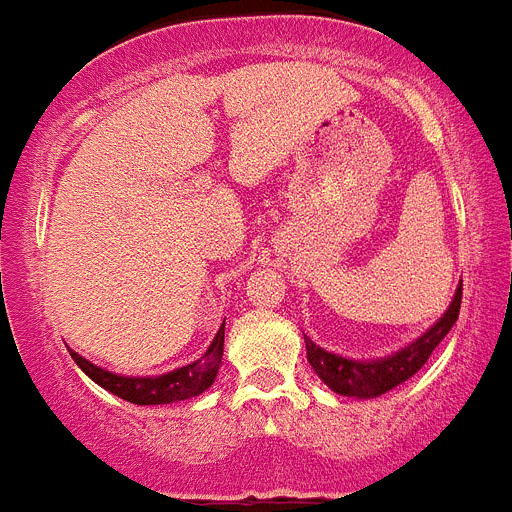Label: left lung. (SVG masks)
I'll return each mask as SVG.
<instances>
[{"instance_id": "8db88e82", "label": "left lung", "mask_w": 512, "mask_h": 512, "mask_svg": "<svg viewBox=\"0 0 512 512\" xmlns=\"http://www.w3.org/2000/svg\"><path fill=\"white\" fill-rule=\"evenodd\" d=\"M459 307H461V284L456 289L454 300H451L449 310L443 312V318L433 325L431 330H425L418 341H413L410 346L400 348L397 354L384 356L377 361H356L346 359V356L330 354L325 348L315 346L310 338L305 336L307 346V361L315 369L320 379L328 384L330 390L338 392L343 397H379L384 392L395 390L397 384L408 382L420 366L428 361V356L433 354V348L443 341V336L454 328V323L459 320Z\"/></svg>"}]
</instances>
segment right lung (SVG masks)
<instances>
[{"mask_svg":"<svg viewBox=\"0 0 512 512\" xmlns=\"http://www.w3.org/2000/svg\"><path fill=\"white\" fill-rule=\"evenodd\" d=\"M223 343H225V323L220 325L217 336L212 338L210 348L194 364L174 369L169 374H158V377H122V374H112L102 366L92 364L84 356L74 354V361L79 369L87 374L89 379L104 387L112 395L122 397V400L133 402V405H169V402L189 400L197 397L215 382L217 369H220V359H223Z\"/></svg>","mask_w":512,"mask_h":512,"instance_id":"obj_1","label":"right lung"}]
</instances>
